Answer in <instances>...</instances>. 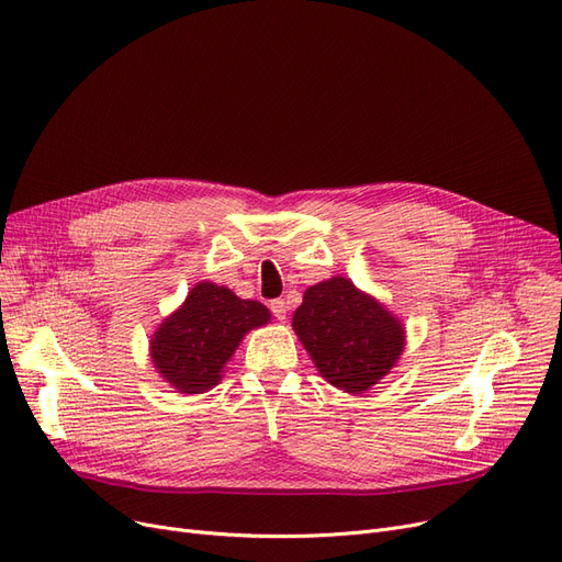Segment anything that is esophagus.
<instances>
[{
    "label": "esophagus",
    "instance_id": "34e87169",
    "mask_svg": "<svg viewBox=\"0 0 562 562\" xmlns=\"http://www.w3.org/2000/svg\"><path fill=\"white\" fill-rule=\"evenodd\" d=\"M271 312H273V316H276L278 321H284L289 307H286V303H284L282 299H278V301H271Z\"/></svg>",
    "mask_w": 562,
    "mask_h": 562
}]
</instances>
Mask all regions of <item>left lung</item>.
Here are the masks:
<instances>
[{"label":"left lung","instance_id":"left-lung-1","mask_svg":"<svg viewBox=\"0 0 562 562\" xmlns=\"http://www.w3.org/2000/svg\"><path fill=\"white\" fill-rule=\"evenodd\" d=\"M291 326L316 371L348 394L378 385L405 350L403 321L341 276L305 289Z\"/></svg>","mask_w":562,"mask_h":562}]
</instances>
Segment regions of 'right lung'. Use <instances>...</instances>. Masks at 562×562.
Instances as JSON below:
<instances>
[{"label": "right lung", "instance_id": "add662e5", "mask_svg": "<svg viewBox=\"0 0 562 562\" xmlns=\"http://www.w3.org/2000/svg\"><path fill=\"white\" fill-rule=\"evenodd\" d=\"M269 321L266 305L204 280L159 323L150 337V360L172 390L204 394L218 385L244 337Z\"/></svg>", "mask_w": 562, "mask_h": 562}]
</instances>
